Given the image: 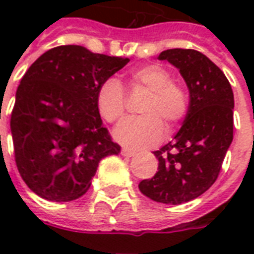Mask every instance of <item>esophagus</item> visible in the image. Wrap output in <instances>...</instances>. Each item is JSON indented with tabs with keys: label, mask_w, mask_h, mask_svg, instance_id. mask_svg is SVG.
Here are the masks:
<instances>
[{
	"label": "esophagus",
	"mask_w": 254,
	"mask_h": 254,
	"mask_svg": "<svg viewBox=\"0 0 254 254\" xmlns=\"http://www.w3.org/2000/svg\"><path fill=\"white\" fill-rule=\"evenodd\" d=\"M121 154L124 155V156H136L137 155V152L136 151H133V149H129V148H122L121 149Z\"/></svg>",
	"instance_id": "esophagus-1"
}]
</instances>
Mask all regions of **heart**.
Returning <instances> with one entry per match:
<instances>
[{"label":"heart","mask_w":254,"mask_h":254,"mask_svg":"<svg viewBox=\"0 0 254 254\" xmlns=\"http://www.w3.org/2000/svg\"><path fill=\"white\" fill-rule=\"evenodd\" d=\"M130 88H144L148 96L140 106L138 118H130L117 127L114 136L124 145L144 148L158 144L165 134H170L188 116L189 95L187 88L159 64H148L133 69L129 74ZM96 109L103 120L120 122L127 113V92L121 81L107 77L96 88Z\"/></svg>","instance_id":"obj_1"}]
</instances>
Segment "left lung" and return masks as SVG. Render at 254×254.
<instances>
[{
  "label": "left lung",
  "instance_id": "left-lung-1",
  "mask_svg": "<svg viewBox=\"0 0 254 254\" xmlns=\"http://www.w3.org/2000/svg\"><path fill=\"white\" fill-rule=\"evenodd\" d=\"M158 58L180 69L190 103L176 140L154 151L156 174L138 189L154 201L177 205L201 196L218 180L233 141L234 95L224 73L202 53L170 49Z\"/></svg>",
  "mask_w": 254,
  "mask_h": 254
}]
</instances>
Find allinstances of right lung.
I'll use <instances>...</instances> for the list:
<instances>
[{"mask_svg":"<svg viewBox=\"0 0 254 254\" xmlns=\"http://www.w3.org/2000/svg\"><path fill=\"white\" fill-rule=\"evenodd\" d=\"M129 58L66 45L32 64L16 92L10 130L23 181L49 201H72L87 193L99 162L118 155L96 109V88Z\"/></svg>","mask_w":254,"mask_h":254,"instance_id":"right-lung-1","label":"right lung"}]
</instances>
